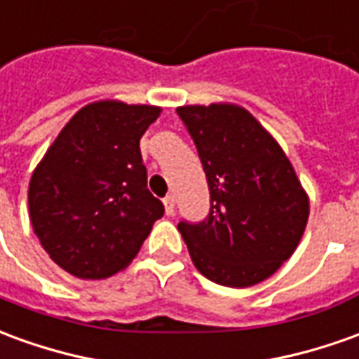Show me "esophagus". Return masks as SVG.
<instances>
[{
    "instance_id": "obj_1",
    "label": "esophagus",
    "mask_w": 359,
    "mask_h": 359,
    "mask_svg": "<svg viewBox=\"0 0 359 359\" xmlns=\"http://www.w3.org/2000/svg\"><path fill=\"white\" fill-rule=\"evenodd\" d=\"M163 205H165V214H175V196H172V194H167V196L163 198Z\"/></svg>"
}]
</instances>
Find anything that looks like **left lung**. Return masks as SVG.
Instances as JSON below:
<instances>
[{
  "label": "left lung",
  "instance_id": "8db88e82",
  "mask_svg": "<svg viewBox=\"0 0 359 359\" xmlns=\"http://www.w3.org/2000/svg\"><path fill=\"white\" fill-rule=\"evenodd\" d=\"M196 144L210 188V215L179 223L200 274L227 287H250L297 249L309 196L284 149L249 110L231 102L177 109Z\"/></svg>",
  "mask_w": 359,
  "mask_h": 359
}]
</instances>
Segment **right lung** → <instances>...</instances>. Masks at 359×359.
Here are the masks:
<instances>
[{
  "label": "right lung",
  "mask_w": 359,
  "mask_h": 359,
  "mask_svg": "<svg viewBox=\"0 0 359 359\" xmlns=\"http://www.w3.org/2000/svg\"><path fill=\"white\" fill-rule=\"evenodd\" d=\"M159 107L97 101L77 110L29 184L40 245L81 280L114 276L136 258L165 212L147 190L140 140Z\"/></svg>",
  "instance_id": "right-lung-1"
}]
</instances>
